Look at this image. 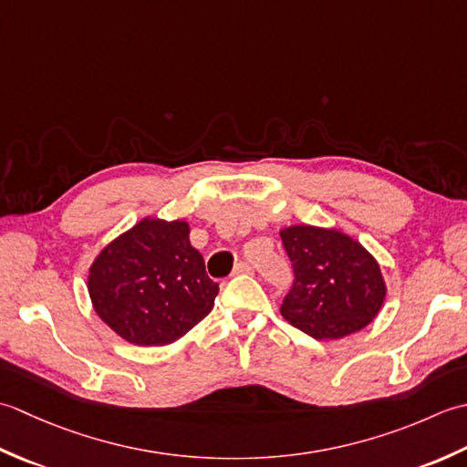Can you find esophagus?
<instances>
[{"instance_id": "obj_1", "label": "esophagus", "mask_w": 467, "mask_h": 467, "mask_svg": "<svg viewBox=\"0 0 467 467\" xmlns=\"http://www.w3.org/2000/svg\"><path fill=\"white\" fill-rule=\"evenodd\" d=\"M254 272V265L250 262H237L234 274H252Z\"/></svg>"}]
</instances>
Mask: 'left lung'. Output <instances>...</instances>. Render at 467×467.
<instances>
[{
  "mask_svg": "<svg viewBox=\"0 0 467 467\" xmlns=\"http://www.w3.org/2000/svg\"><path fill=\"white\" fill-rule=\"evenodd\" d=\"M294 282L280 312L312 338H342L365 328L385 300L379 264L337 230L292 225L282 230Z\"/></svg>",
  "mask_w": 467,
  "mask_h": 467,
  "instance_id": "8db88e82",
  "label": "left lung"
}]
</instances>
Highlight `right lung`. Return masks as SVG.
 Here are the masks:
<instances>
[{
    "instance_id": "1",
    "label": "right lung",
    "mask_w": 467,
    "mask_h": 467,
    "mask_svg": "<svg viewBox=\"0 0 467 467\" xmlns=\"http://www.w3.org/2000/svg\"><path fill=\"white\" fill-rule=\"evenodd\" d=\"M88 292L117 335L132 345L161 347L212 312L220 284L207 275L185 222L142 220L94 260Z\"/></svg>"
}]
</instances>
